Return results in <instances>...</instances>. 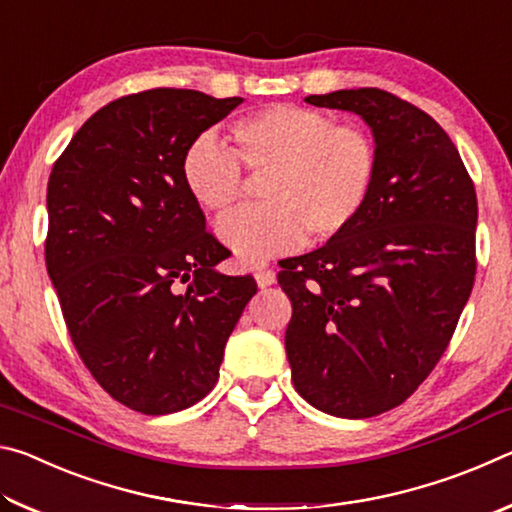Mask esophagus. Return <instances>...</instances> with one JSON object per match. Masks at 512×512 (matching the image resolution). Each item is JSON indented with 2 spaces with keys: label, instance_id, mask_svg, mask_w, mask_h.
Masks as SVG:
<instances>
[{
  "label": "esophagus",
  "instance_id": "obj_1",
  "mask_svg": "<svg viewBox=\"0 0 512 512\" xmlns=\"http://www.w3.org/2000/svg\"><path fill=\"white\" fill-rule=\"evenodd\" d=\"M255 280H257V287H259V289L271 287V284H275V271H273V268H266V266L257 268V271H255Z\"/></svg>",
  "mask_w": 512,
  "mask_h": 512
}]
</instances>
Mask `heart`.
Here are the masks:
<instances>
[{"label":"heart","instance_id":"b5f03b06","mask_svg":"<svg viewBox=\"0 0 512 512\" xmlns=\"http://www.w3.org/2000/svg\"><path fill=\"white\" fill-rule=\"evenodd\" d=\"M237 160L212 137L185 151L183 183L196 205L214 214L246 194L244 167L262 180L266 205L225 216L219 239L241 262L257 264L296 250L307 232L318 241L339 237L359 219L379 173V151L366 128L336 124L320 110L268 106L230 128Z\"/></svg>","mask_w":512,"mask_h":512}]
</instances>
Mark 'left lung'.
Returning a JSON list of instances; mask_svg holds the SVG:
<instances>
[{
  "instance_id": "1",
  "label": "left lung",
  "mask_w": 512,
  "mask_h": 512,
  "mask_svg": "<svg viewBox=\"0 0 512 512\" xmlns=\"http://www.w3.org/2000/svg\"><path fill=\"white\" fill-rule=\"evenodd\" d=\"M305 101L366 121L379 173L348 230L280 264L291 379L318 411L372 418L413 395L452 341L476 273V192L449 135L409 101L377 88Z\"/></svg>"
}]
</instances>
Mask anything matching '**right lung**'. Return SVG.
<instances>
[{"label":"right lung","mask_w":512,"mask_h":512,"mask_svg":"<svg viewBox=\"0 0 512 512\" xmlns=\"http://www.w3.org/2000/svg\"><path fill=\"white\" fill-rule=\"evenodd\" d=\"M241 101L128 94L94 112L51 169L47 273L85 368L133 411L203 400L257 293L250 275L216 271L228 253L180 173L189 144Z\"/></svg>","instance_id":"right-lung-1"}]
</instances>
